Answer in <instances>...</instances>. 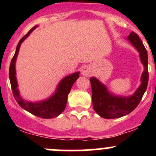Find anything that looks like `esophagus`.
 Returning <instances> with one entry per match:
<instances>
[{
	"instance_id": "esophagus-1",
	"label": "esophagus",
	"mask_w": 156,
	"mask_h": 156,
	"mask_svg": "<svg viewBox=\"0 0 156 156\" xmlns=\"http://www.w3.org/2000/svg\"><path fill=\"white\" fill-rule=\"evenodd\" d=\"M81 74H82L83 75H84V76L88 77L90 76V75L91 74V72L88 67H84V68H83L82 70H81Z\"/></svg>"
}]
</instances>
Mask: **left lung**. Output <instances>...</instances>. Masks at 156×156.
Instances as JSON below:
<instances>
[{
  "instance_id": "left-lung-1",
  "label": "left lung",
  "mask_w": 156,
  "mask_h": 156,
  "mask_svg": "<svg viewBox=\"0 0 156 156\" xmlns=\"http://www.w3.org/2000/svg\"><path fill=\"white\" fill-rule=\"evenodd\" d=\"M136 49L144 67L140 78V85L132 95L117 96L108 90L107 87L95 77L90 78L92 87L93 106L96 112L103 119H118L131 112L140 102L146 90L149 80L148 54L139 36L132 31L127 37Z\"/></svg>"
}]
</instances>
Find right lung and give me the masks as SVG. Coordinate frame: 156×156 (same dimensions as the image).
I'll list each match as a JSON object with an SVG mask.
<instances>
[{"label":"right lung","instance_id":"add662e5","mask_svg":"<svg viewBox=\"0 0 156 156\" xmlns=\"http://www.w3.org/2000/svg\"><path fill=\"white\" fill-rule=\"evenodd\" d=\"M37 27V26H35L32 29H30L29 32L24 37H22L21 40L17 44L15 54H14L12 60H11L10 71H9V77H10V84L14 98L22 108L31 113V114L38 116L40 118L52 119V118L57 117L59 115H60L64 111L66 106L67 99H68V95L71 90V88H72L74 83L75 82V81L79 77L80 72H75V73L64 77L58 84L54 94H52L49 98L46 99V100H41L38 102H31L24 100L22 98L20 94V90L18 89V83H17L16 77V62L17 56H18L20 48L22 43L29 37L30 34Z\"/></svg>","mask_w":156,"mask_h":156}]
</instances>
